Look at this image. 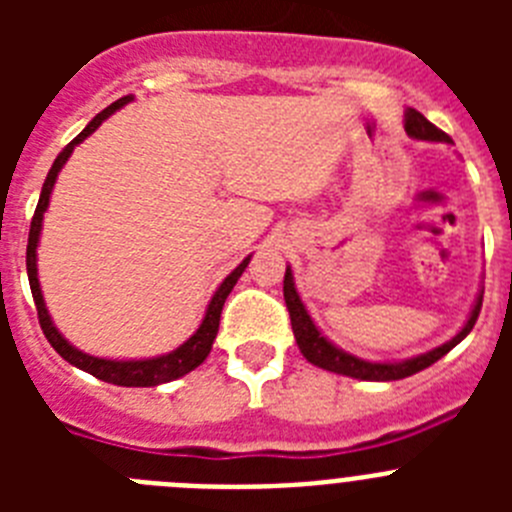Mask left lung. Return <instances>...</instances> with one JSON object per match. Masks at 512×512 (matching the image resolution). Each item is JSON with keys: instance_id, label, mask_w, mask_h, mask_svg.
<instances>
[{"instance_id": "1", "label": "left lung", "mask_w": 512, "mask_h": 512, "mask_svg": "<svg viewBox=\"0 0 512 512\" xmlns=\"http://www.w3.org/2000/svg\"><path fill=\"white\" fill-rule=\"evenodd\" d=\"M405 130H408V135H413V138H420V140H443V143H451L449 135L443 133V130H438L433 122L425 120L418 110L405 112ZM482 295H485V292H482ZM482 295L477 297V305H474L467 325H464V328L451 338V341L433 348V351H428V354L415 356V359L397 361V364H372V361L356 359V356L336 348L318 328H315L312 318L307 315L305 305H302L300 295H297L295 279H292L289 266L287 271H284V302H287L289 320H292V330H295L297 346H300L302 356H305L310 364L320 366V369H328V372H336V374H346V377H354V379H369V382H395V379H405L410 377V374L423 372V369H428L431 364H436L441 356L449 354L456 343L464 341V338L469 336V330H472L474 323H477L479 310H482Z\"/></svg>"}]
</instances>
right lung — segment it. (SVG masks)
<instances>
[{
    "label": "right lung",
    "instance_id": "add662e5",
    "mask_svg": "<svg viewBox=\"0 0 512 512\" xmlns=\"http://www.w3.org/2000/svg\"><path fill=\"white\" fill-rule=\"evenodd\" d=\"M130 99H133V94H128V97H120L117 102H112L110 107H104V110L99 112L92 122H89L87 128L81 130V133L71 140L69 146L58 153L56 161H53L51 171H48V176H45L43 192H40L38 207H35L33 223H30V235H27V279H30L33 300H35V307H38L40 328H43L48 343L56 348L63 359L69 361V364L79 366V369H84V372H89L92 377L102 379V382L117 384V387H156V384H164V382H171V379L184 377V374H189L192 369H197V366L207 359V354H210V348H212V341H215V336H217V328H220V312H223L225 300H228L230 289H233L235 282L241 279L243 269H246L248 261L251 259H243V264L235 266L228 277H225V282L220 284V289H217L215 297H212L210 307H207L205 320H202V325L197 328V333H194L187 343H182V346L176 348V351H171V354L158 356V359H143V361L97 359V356H89V354H84V351H79V348L71 346V343L66 341L61 333H58L56 325H53V320H51V315H48V310H45L43 295H40L38 266H35V248H38L40 228H43V212H45V207H48V200H51V192H53V184H56L58 171H61V166L69 161V156H71V151H74L76 143H81V140L87 138V135H92L94 130L102 125V120H107L112 112L120 110V107H125Z\"/></svg>",
    "mask_w": 512,
    "mask_h": 512
}]
</instances>
